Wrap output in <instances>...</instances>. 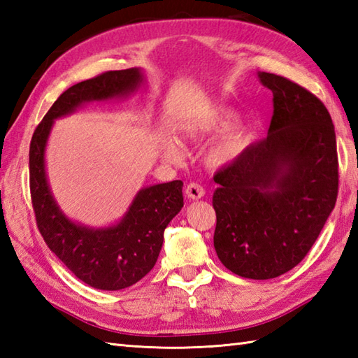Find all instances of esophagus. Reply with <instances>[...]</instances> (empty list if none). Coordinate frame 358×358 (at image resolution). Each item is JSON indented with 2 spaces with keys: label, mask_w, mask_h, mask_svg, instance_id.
Listing matches in <instances>:
<instances>
[{
  "label": "esophagus",
  "mask_w": 358,
  "mask_h": 358,
  "mask_svg": "<svg viewBox=\"0 0 358 358\" xmlns=\"http://www.w3.org/2000/svg\"><path fill=\"white\" fill-rule=\"evenodd\" d=\"M185 192H186L187 199H191V200H200V199H203L204 194H206V191H204V187L201 185H199V183L187 185Z\"/></svg>",
  "instance_id": "34e87169"
}]
</instances>
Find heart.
I'll use <instances>...</instances> for the list:
<instances>
[{
	"label": "heart",
	"mask_w": 358,
	"mask_h": 358,
	"mask_svg": "<svg viewBox=\"0 0 358 358\" xmlns=\"http://www.w3.org/2000/svg\"><path fill=\"white\" fill-rule=\"evenodd\" d=\"M235 115L229 109H214L187 118L180 126V132L186 140H200L204 136L223 131L234 121ZM250 143V135L243 127H234L226 131L208 149L206 162L212 167H222L237 159L245 152ZM164 155L171 159H178L181 150L177 141L167 138L163 141Z\"/></svg>",
	"instance_id": "obj_1"
}]
</instances>
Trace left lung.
Masks as SVG:
<instances>
[{
  "label": "left lung",
  "instance_id": "8db88e82",
  "mask_svg": "<svg viewBox=\"0 0 358 358\" xmlns=\"http://www.w3.org/2000/svg\"><path fill=\"white\" fill-rule=\"evenodd\" d=\"M272 90L266 138L248 148L214 181V246L227 269L252 280L275 278L313 248L338 194L336 131L309 90L275 73H258Z\"/></svg>",
  "mask_w": 358,
  "mask_h": 358
}]
</instances>
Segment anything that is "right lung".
I'll use <instances>...</instances> for the list:
<instances>
[{
    "mask_svg": "<svg viewBox=\"0 0 358 358\" xmlns=\"http://www.w3.org/2000/svg\"><path fill=\"white\" fill-rule=\"evenodd\" d=\"M140 69L104 72L69 87L36 126L29 150L30 196L45 245L75 277L103 291H120L140 281L157 263L163 234L183 208V181L144 187L121 222L94 229L71 222L53 199L45 177L44 152L53 120L81 104L126 96L143 83Z\"/></svg>",
    "mask_w": 358,
    "mask_h": 358,
    "instance_id": "obj_1",
    "label": "right lung"
}]
</instances>
